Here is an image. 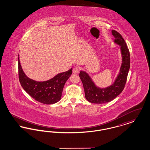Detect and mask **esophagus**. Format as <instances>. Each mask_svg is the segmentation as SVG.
<instances>
[{
	"mask_svg": "<svg viewBox=\"0 0 150 150\" xmlns=\"http://www.w3.org/2000/svg\"><path fill=\"white\" fill-rule=\"evenodd\" d=\"M79 71V69L78 67H74L73 69H72V72H73L74 74H77V73H78Z\"/></svg>",
	"mask_w": 150,
	"mask_h": 150,
	"instance_id": "1",
	"label": "esophagus"
}]
</instances>
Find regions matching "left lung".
I'll return each instance as SVG.
<instances>
[{
  "instance_id": "8db88e82",
  "label": "left lung",
  "mask_w": 150,
  "mask_h": 150,
  "mask_svg": "<svg viewBox=\"0 0 150 150\" xmlns=\"http://www.w3.org/2000/svg\"><path fill=\"white\" fill-rule=\"evenodd\" d=\"M112 34L114 36V43L120 45L122 57L120 71L114 83L106 88H100L96 85L86 72L80 71L79 74L83 84L86 98L93 103L103 104L114 100L122 92L127 81L130 61L129 50L124 39L118 32L113 30Z\"/></svg>"
}]
</instances>
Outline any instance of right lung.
<instances>
[{
	"label": "right lung",
	"instance_id": "right-lung-1",
	"mask_svg": "<svg viewBox=\"0 0 150 150\" xmlns=\"http://www.w3.org/2000/svg\"><path fill=\"white\" fill-rule=\"evenodd\" d=\"M18 76L20 84L26 92L36 100L44 104L57 103L61 98L64 84L72 73V68L59 73L53 78L44 81H37L28 78L22 69L19 55Z\"/></svg>",
	"mask_w": 150,
	"mask_h": 150
}]
</instances>
